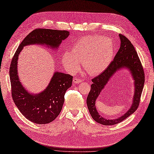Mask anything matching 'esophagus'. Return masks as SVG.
I'll return each instance as SVG.
<instances>
[{
    "instance_id": "obj_1",
    "label": "esophagus",
    "mask_w": 154,
    "mask_h": 154,
    "mask_svg": "<svg viewBox=\"0 0 154 154\" xmlns=\"http://www.w3.org/2000/svg\"><path fill=\"white\" fill-rule=\"evenodd\" d=\"M81 82H82V80H80V79H78L76 78H74L73 79V83H74V84H80V83H81Z\"/></svg>"
}]
</instances>
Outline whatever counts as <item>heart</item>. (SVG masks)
<instances>
[{"instance_id":"obj_1","label":"heart","mask_w":154,"mask_h":154,"mask_svg":"<svg viewBox=\"0 0 154 154\" xmlns=\"http://www.w3.org/2000/svg\"><path fill=\"white\" fill-rule=\"evenodd\" d=\"M115 45L109 37L100 35H88L77 40L72 51L61 55V62L70 74L80 68V61L90 75H97L109 67L115 54Z\"/></svg>"}]
</instances>
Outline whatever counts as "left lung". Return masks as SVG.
I'll return each mask as SVG.
<instances>
[{"mask_svg": "<svg viewBox=\"0 0 154 154\" xmlns=\"http://www.w3.org/2000/svg\"><path fill=\"white\" fill-rule=\"evenodd\" d=\"M120 45L113 61H111L106 70L100 75L92 79L93 84L87 98V105L92 118L97 122L105 126L117 124L125 120L137 109L144 84V73L137 53L127 37L119 34ZM129 70L134 80V94L132 103L129 109L121 117L114 119H107L100 115L96 107V101L101 91L112 77L120 69Z\"/></svg>", "mask_w": 154, "mask_h": 154, "instance_id": "8db88e82", "label": "left lung"}]
</instances>
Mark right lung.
<instances>
[{
  "instance_id": "1",
  "label": "right lung",
  "mask_w": 154,
  "mask_h": 154,
  "mask_svg": "<svg viewBox=\"0 0 154 154\" xmlns=\"http://www.w3.org/2000/svg\"><path fill=\"white\" fill-rule=\"evenodd\" d=\"M70 35L68 31L36 29L30 32L17 49L10 69L11 94L15 104L24 117L39 124L52 122L62 109L66 91L72 85L73 77L68 74L56 71L48 85L39 93L29 92L20 81L18 74V59L25 46L39 45L57 50L62 41Z\"/></svg>"
}]
</instances>
